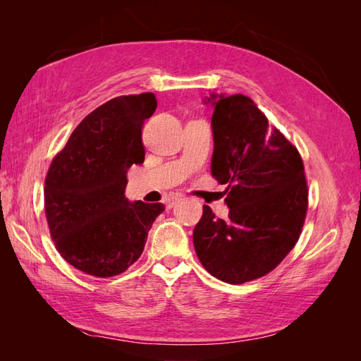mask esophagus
Wrapping results in <instances>:
<instances>
[{"instance_id": "1", "label": "esophagus", "mask_w": 361, "mask_h": 361, "mask_svg": "<svg viewBox=\"0 0 361 361\" xmlns=\"http://www.w3.org/2000/svg\"><path fill=\"white\" fill-rule=\"evenodd\" d=\"M182 200V195H171V197L167 200V207H173L178 202Z\"/></svg>"}]
</instances>
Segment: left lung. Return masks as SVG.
Wrapping results in <instances>:
<instances>
[{"label": "left lung", "instance_id": "1", "mask_svg": "<svg viewBox=\"0 0 361 361\" xmlns=\"http://www.w3.org/2000/svg\"><path fill=\"white\" fill-rule=\"evenodd\" d=\"M212 176L228 187V218L209 206L194 227L192 243L211 276L231 285L268 274L297 244L307 212L302 159L256 104L244 94H215Z\"/></svg>", "mask_w": 361, "mask_h": 361}]
</instances>
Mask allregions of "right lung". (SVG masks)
Listing matches in <instances>:
<instances>
[{
	"label": "right lung",
	"mask_w": 361,
	"mask_h": 361,
	"mask_svg": "<svg viewBox=\"0 0 361 361\" xmlns=\"http://www.w3.org/2000/svg\"><path fill=\"white\" fill-rule=\"evenodd\" d=\"M154 93L118 96L75 128L45 179V214L61 257L85 274H122L145 250L162 203L129 202L126 173L145 162L141 129Z\"/></svg>",
	"instance_id": "obj_1"
}]
</instances>
